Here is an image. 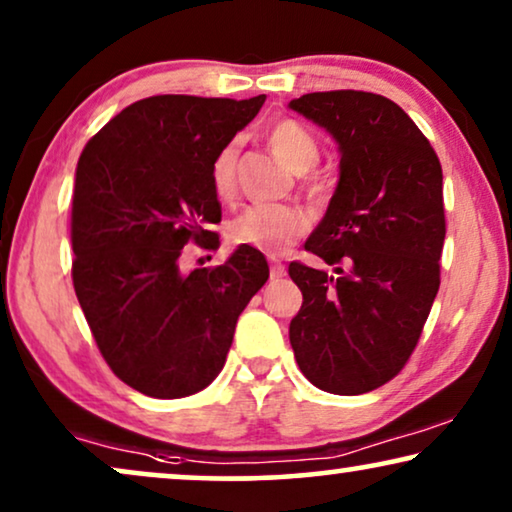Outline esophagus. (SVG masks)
I'll list each match as a JSON object with an SVG mask.
<instances>
[{"mask_svg":"<svg viewBox=\"0 0 512 512\" xmlns=\"http://www.w3.org/2000/svg\"><path fill=\"white\" fill-rule=\"evenodd\" d=\"M284 263L277 261V258H270V277L272 279H282L284 277Z\"/></svg>","mask_w":512,"mask_h":512,"instance_id":"esophagus-1","label":"esophagus"}]
</instances>
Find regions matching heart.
<instances>
[{"mask_svg":"<svg viewBox=\"0 0 512 512\" xmlns=\"http://www.w3.org/2000/svg\"><path fill=\"white\" fill-rule=\"evenodd\" d=\"M268 144L275 156L293 172H305L319 160V144L312 132L303 125L282 118L272 123L268 130ZM237 142H230L216 153L212 160L214 193L221 200H228L235 193V172H237ZM307 214L296 205H254L237 216L228 228V240L235 247H251L263 254L277 256L291 247L307 230Z\"/></svg>","mask_w":512,"mask_h":512,"instance_id":"b5f03b06","label":"heart"}]
</instances>
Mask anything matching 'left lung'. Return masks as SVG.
Listing matches in <instances>:
<instances>
[{
  "label": "left lung",
  "mask_w": 512,
  "mask_h": 512,
  "mask_svg": "<svg viewBox=\"0 0 512 512\" xmlns=\"http://www.w3.org/2000/svg\"><path fill=\"white\" fill-rule=\"evenodd\" d=\"M289 107L338 142L340 179L305 249L333 275L293 261L303 291L289 340L328 394L387 384L415 352L440 286L445 242L440 160L396 102L363 90L307 93Z\"/></svg>",
  "instance_id": "1"
}]
</instances>
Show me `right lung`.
I'll use <instances>...</instances> for the list:
<instances>
[{
	"instance_id": "1",
	"label": "right lung",
	"mask_w": 512,
	"mask_h": 512,
	"mask_svg": "<svg viewBox=\"0 0 512 512\" xmlns=\"http://www.w3.org/2000/svg\"><path fill=\"white\" fill-rule=\"evenodd\" d=\"M263 102L146 97L111 118L76 165V298L104 361L146 396L184 398L212 384L237 317L270 277L251 247L216 268L181 270L188 242L219 247L212 160Z\"/></svg>"
}]
</instances>
